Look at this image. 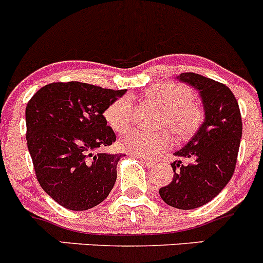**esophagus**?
I'll return each mask as SVG.
<instances>
[{
    "label": "esophagus",
    "instance_id": "34e87169",
    "mask_svg": "<svg viewBox=\"0 0 263 263\" xmlns=\"http://www.w3.org/2000/svg\"><path fill=\"white\" fill-rule=\"evenodd\" d=\"M134 157H136V159H138L141 162H143V164L146 165L147 167H155V166H156V162L152 161V160L144 159V157H142V156H134Z\"/></svg>",
    "mask_w": 263,
    "mask_h": 263
}]
</instances>
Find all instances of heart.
I'll use <instances>...</instances> for the list:
<instances>
[{
  "instance_id": "b5f03b06",
  "label": "heart",
  "mask_w": 263,
  "mask_h": 263,
  "mask_svg": "<svg viewBox=\"0 0 263 263\" xmlns=\"http://www.w3.org/2000/svg\"><path fill=\"white\" fill-rule=\"evenodd\" d=\"M147 101L160 107L159 124L167 126L178 139L186 138L199 126L201 109L192 102V92L187 86L176 82H160L144 92ZM104 117L115 132L122 133L133 122V104L129 97H121L109 104ZM172 136L167 130L149 133L142 129L129 130L120 139L124 151L136 156L155 157L172 146Z\"/></svg>"
}]
</instances>
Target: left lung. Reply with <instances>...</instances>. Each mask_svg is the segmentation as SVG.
<instances>
[{"mask_svg": "<svg viewBox=\"0 0 263 263\" xmlns=\"http://www.w3.org/2000/svg\"><path fill=\"white\" fill-rule=\"evenodd\" d=\"M177 79L199 91L204 121L189 142L174 152L173 179L161 187V199L173 208L195 209L213 200L231 179L241 139L239 104L226 85L201 74Z\"/></svg>", "mask_w": 263, "mask_h": 263, "instance_id": "1", "label": "left lung"}]
</instances>
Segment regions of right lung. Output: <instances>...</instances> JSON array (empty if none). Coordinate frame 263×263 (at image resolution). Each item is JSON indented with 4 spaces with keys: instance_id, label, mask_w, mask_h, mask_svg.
<instances>
[{
    "instance_id": "add662e5",
    "label": "right lung",
    "mask_w": 263,
    "mask_h": 263,
    "mask_svg": "<svg viewBox=\"0 0 263 263\" xmlns=\"http://www.w3.org/2000/svg\"><path fill=\"white\" fill-rule=\"evenodd\" d=\"M125 92L85 82H54L27 104V146L37 181L69 211L94 208L114 189L122 155L98 149L116 141L103 114Z\"/></svg>"
}]
</instances>
